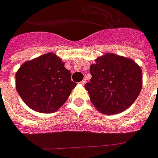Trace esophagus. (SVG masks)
<instances>
[{"label": "esophagus", "mask_w": 158, "mask_h": 158, "mask_svg": "<svg viewBox=\"0 0 158 158\" xmlns=\"http://www.w3.org/2000/svg\"><path fill=\"white\" fill-rule=\"evenodd\" d=\"M86 79H83V80H82V81H81L80 83L81 84V85H85V84H86Z\"/></svg>", "instance_id": "34e87169"}]
</instances>
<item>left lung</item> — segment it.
Returning a JSON list of instances; mask_svg holds the SVG:
<instances>
[{
  "instance_id": "obj_1",
  "label": "left lung",
  "mask_w": 158,
  "mask_h": 158,
  "mask_svg": "<svg viewBox=\"0 0 158 158\" xmlns=\"http://www.w3.org/2000/svg\"><path fill=\"white\" fill-rule=\"evenodd\" d=\"M90 73L92 78L85 88L95 107L104 114L127 110L142 90V70L130 58L106 53L92 64Z\"/></svg>"
}]
</instances>
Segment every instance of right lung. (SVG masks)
<instances>
[{"label": "right lung", "mask_w": 158, "mask_h": 158, "mask_svg": "<svg viewBox=\"0 0 158 158\" xmlns=\"http://www.w3.org/2000/svg\"><path fill=\"white\" fill-rule=\"evenodd\" d=\"M76 85L64 62L53 53L26 61L16 74V88L21 99L30 108L42 113L57 111Z\"/></svg>", "instance_id": "add662e5"}]
</instances>
